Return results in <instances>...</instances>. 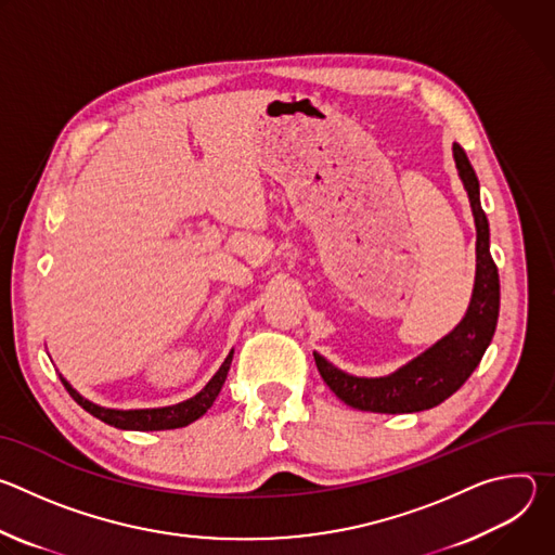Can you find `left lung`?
<instances>
[{"label": "left lung", "mask_w": 555, "mask_h": 555, "mask_svg": "<svg viewBox=\"0 0 555 555\" xmlns=\"http://www.w3.org/2000/svg\"><path fill=\"white\" fill-rule=\"evenodd\" d=\"M452 153L459 178L469 197L474 225H477V276H474L467 311L448 336L384 377L349 375L327 362L321 353H313L315 366L327 386L351 409L398 415L420 413L441 404L479 366L496 332L501 283L496 263L490 255V223L481 208L477 173H474L465 151L454 142Z\"/></svg>", "instance_id": "obj_1"}]
</instances>
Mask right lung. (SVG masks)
<instances>
[{
  "instance_id": "right-lung-1",
  "label": "right lung",
  "mask_w": 555,
  "mask_h": 555,
  "mask_svg": "<svg viewBox=\"0 0 555 555\" xmlns=\"http://www.w3.org/2000/svg\"><path fill=\"white\" fill-rule=\"evenodd\" d=\"M230 362H232V351L228 353V358L223 360L219 371L212 375V379L195 395V398L173 404V406H165V409H140V411L103 409V406L86 400L81 392H76L63 375H59V377L78 406L86 409L90 415H94L96 420H101L114 428H120V430H171V428H184V426L193 424L212 406V402L217 400V395L225 382Z\"/></svg>"
}]
</instances>
